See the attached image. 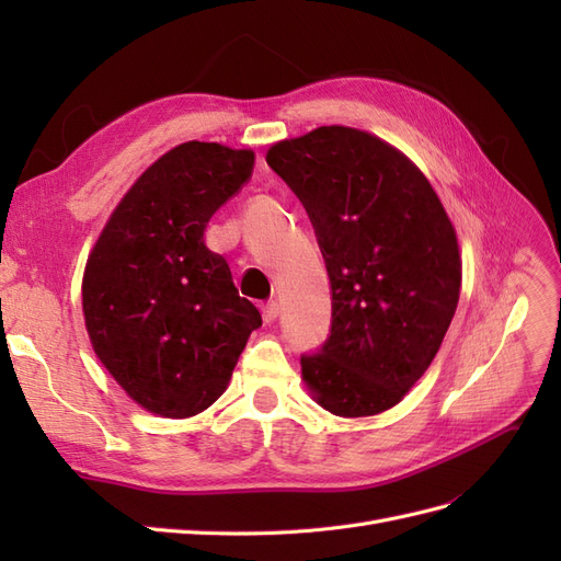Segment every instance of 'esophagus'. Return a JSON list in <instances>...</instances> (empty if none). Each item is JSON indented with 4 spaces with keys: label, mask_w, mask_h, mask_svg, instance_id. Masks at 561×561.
<instances>
[{
    "label": "esophagus",
    "mask_w": 561,
    "mask_h": 561,
    "mask_svg": "<svg viewBox=\"0 0 561 561\" xmlns=\"http://www.w3.org/2000/svg\"><path fill=\"white\" fill-rule=\"evenodd\" d=\"M262 316H264V322H274L278 318V304L276 301H268L262 307Z\"/></svg>",
    "instance_id": "esophagus-1"
}]
</instances>
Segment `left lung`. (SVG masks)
<instances>
[{
    "label": "left lung",
    "mask_w": 561,
    "mask_h": 561,
    "mask_svg": "<svg viewBox=\"0 0 561 561\" xmlns=\"http://www.w3.org/2000/svg\"><path fill=\"white\" fill-rule=\"evenodd\" d=\"M266 163L307 208L332 290L325 346L301 358L336 416L396 407L437 355L461 295V252L428 178L367 130L320 126L271 145Z\"/></svg>",
    "instance_id": "obj_1"
}]
</instances>
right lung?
<instances>
[{"label":"right lung","instance_id":"right-lung-1","mask_svg":"<svg viewBox=\"0 0 561 561\" xmlns=\"http://www.w3.org/2000/svg\"><path fill=\"white\" fill-rule=\"evenodd\" d=\"M252 165V149L198 140L173 147L130 184L87 260L81 309L91 346L154 416L208 410L262 325L227 260L203 241Z\"/></svg>","mask_w":561,"mask_h":561}]
</instances>
